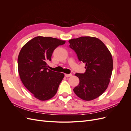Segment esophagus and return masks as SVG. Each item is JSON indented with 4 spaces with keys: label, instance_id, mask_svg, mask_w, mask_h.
Returning <instances> with one entry per match:
<instances>
[{
    "label": "esophagus",
    "instance_id": "obj_1",
    "mask_svg": "<svg viewBox=\"0 0 131 131\" xmlns=\"http://www.w3.org/2000/svg\"><path fill=\"white\" fill-rule=\"evenodd\" d=\"M72 74H65V77H72Z\"/></svg>",
    "mask_w": 131,
    "mask_h": 131
}]
</instances>
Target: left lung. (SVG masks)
Listing matches in <instances>:
<instances>
[{
	"label": "left lung",
	"instance_id": "8db88e82",
	"mask_svg": "<svg viewBox=\"0 0 131 131\" xmlns=\"http://www.w3.org/2000/svg\"><path fill=\"white\" fill-rule=\"evenodd\" d=\"M69 42L79 61L86 65L84 73L75 74L80 82L74 92L83 100H93L108 88L113 68L112 54L104 43L94 37H81Z\"/></svg>",
	"mask_w": 131,
	"mask_h": 131
}]
</instances>
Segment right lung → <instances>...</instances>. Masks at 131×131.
I'll return each mask as SVG.
<instances>
[{"mask_svg": "<svg viewBox=\"0 0 131 131\" xmlns=\"http://www.w3.org/2000/svg\"><path fill=\"white\" fill-rule=\"evenodd\" d=\"M65 41L51 37H37L23 46L18 57V70L23 84L40 101L52 98L64 75L47 68L53 51Z\"/></svg>", "mask_w": 131, "mask_h": 131, "instance_id": "add662e5", "label": "right lung"}]
</instances>
